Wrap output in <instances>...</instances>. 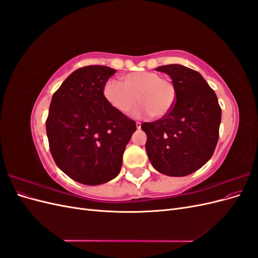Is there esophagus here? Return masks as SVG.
Here are the masks:
<instances>
[{"mask_svg":"<svg viewBox=\"0 0 258 258\" xmlns=\"http://www.w3.org/2000/svg\"><path fill=\"white\" fill-rule=\"evenodd\" d=\"M136 126H137V128H138V129H141V122H140V121H137Z\"/></svg>","mask_w":258,"mask_h":258,"instance_id":"obj_1","label":"esophagus"}]
</instances>
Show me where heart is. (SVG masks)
<instances>
[{
    "instance_id": "1",
    "label": "heart",
    "mask_w": 258,
    "mask_h": 258,
    "mask_svg": "<svg viewBox=\"0 0 258 258\" xmlns=\"http://www.w3.org/2000/svg\"><path fill=\"white\" fill-rule=\"evenodd\" d=\"M103 96L119 113H128L139 99L142 104L134 111V116L152 115L155 118H162L173 110L176 88L172 81L157 72L140 71L124 75L122 84L107 81Z\"/></svg>"
}]
</instances>
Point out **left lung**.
<instances>
[{
	"label": "left lung",
	"mask_w": 258,
	"mask_h": 258,
	"mask_svg": "<svg viewBox=\"0 0 258 258\" xmlns=\"http://www.w3.org/2000/svg\"><path fill=\"white\" fill-rule=\"evenodd\" d=\"M176 88L173 110L153 122H143L145 150L152 166L170 176H185L200 169L216 147L222 108L214 90L195 70L179 64L158 67Z\"/></svg>",
	"instance_id": "8db88e82"
}]
</instances>
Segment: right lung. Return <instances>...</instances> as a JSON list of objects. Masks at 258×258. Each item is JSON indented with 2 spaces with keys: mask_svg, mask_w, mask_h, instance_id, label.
<instances>
[{
  "mask_svg": "<svg viewBox=\"0 0 258 258\" xmlns=\"http://www.w3.org/2000/svg\"><path fill=\"white\" fill-rule=\"evenodd\" d=\"M116 70L88 66L76 70L53 93L46 132L56 165L74 181L99 185L121 169L136 121L116 111L103 87Z\"/></svg>",
  "mask_w": 258,
  "mask_h": 258,
  "instance_id": "1",
  "label": "right lung"
}]
</instances>
